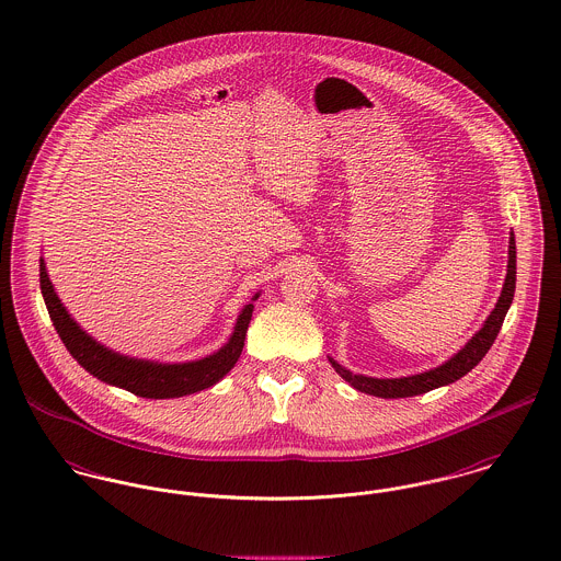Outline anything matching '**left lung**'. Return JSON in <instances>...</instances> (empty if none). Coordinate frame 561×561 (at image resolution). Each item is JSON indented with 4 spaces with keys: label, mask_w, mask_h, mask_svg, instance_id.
Returning a JSON list of instances; mask_svg holds the SVG:
<instances>
[{
    "label": "left lung",
    "mask_w": 561,
    "mask_h": 561,
    "mask_svg": "<svg viewBox=\"0 0 561 561\" xmlns=\"http://www.w3.org/2000/svg\"><path fill=\"white\" fill-rule=\"evenodd\" d=\"M514 287H516V244H514V233H510L508 272H506V280H504V287H502V296H500L495 308L491 310V314L486 317V321L482 323V328L450 359H446L437 368H428L424 373L409 375V377H397V379H377V377L356 375L350 368L341 366L334 357H328V359L334 366V370L350 386H354L359 392H366V394L379 397V399H408V397H417V394L431 392L435 388L455 383L462 375H467L482 357L486 356V352L495 343V339L502 330L504 317H506L510 305H512Z\"/></svg>",
    "instance_id": "1"
}]
</instances>
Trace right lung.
Returning <instances> with one entry per match:
<instances>
[{"instance_id": "1", "label": "right lung", "mask_w": 561, "mask_h": 561, "mask_svg": "<svg viewBox=\"0 0 561 561\" xmlns=\"http://www.w3.org/2000/svg\"><path fill=\"white\" fill-rule=\"evenodd\" d=\"M41 291H43L53 325L61 343L70 352V356L75 357L96 379H101L108 386L128 390L144 399H180L218 383L236 366L238 357L244 350L247 330L255 308L253 302L259 298V294H255L253 300L240 310L229 341L218 352L202 359L169 364V362L124 356L119 352L104 347L94 336H90L70 317L66 306L61 305V300L57 298L47 274L45 259H41Z\"/></svg>"}]
</instances>
